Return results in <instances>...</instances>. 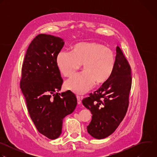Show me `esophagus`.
I'll use <instances>...</instances> for the list:
<instances>
[{"instance_id":"1","label":"esophagus","mask_w":157,"mask_h":157,"mask_svg":"<svg viewBox=\"0 0 157 157\" xmlns=\"http://www.w3.org/2000/svg\"><path fill=\"white\" fill-rule=\"evenodd\" d=\"M76 98H77V102H78V104H80L81 103V99H82V97H80L79 96H76Z\"/></svg>"}]
</instances>
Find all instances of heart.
<instances>
[{
    "instance_id": "heart-1",
    "label": "heart",
    "mask_w": 157,
    "mask_h": 157,
    "mask_svg": "<svg viewBox=\"0 0 157 157\" xmlns=\"http://www.w3.org/2000/svg\"><path fill=\"white\" fill-rule=\"evenodd\" d=\"M59 71L71 77L82 65L83 73L66 81L65 87L78 94H83L94 86L106 82L113 73L116 58L113 52L99 43L79 42L73 47L71 53L59 52L56 57Z\"/></svg>"
}]
</instances>
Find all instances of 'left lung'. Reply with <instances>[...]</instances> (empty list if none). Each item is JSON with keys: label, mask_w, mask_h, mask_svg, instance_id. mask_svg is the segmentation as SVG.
Instances as JSON below:
<instances>
[{"label": "left lung", "mask_w": 157, "mask_h": 157, "mask_svg": "<svg viewBox=\"0 0 157 157\" xmlns=\"http://www.w3.org/2000/svg\"><path fill=\"white\" fill-rule=\"evenodd\" d=\"M131 69L119 47L113 75L94 94L82 101L91 111L92 119L87 126L89 135L97 139L111 135L124 119L128 105L131 88Z\"/></svg>", "instance_id": "1"}]
</instances>
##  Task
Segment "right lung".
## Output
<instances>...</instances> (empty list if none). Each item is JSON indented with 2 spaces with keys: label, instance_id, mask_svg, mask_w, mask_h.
Returning a JSON list of instances; mask_svg holds the SVG:
<instances>
[{
  "label": "right lung",
  "instance_id": "right-lung-1",
  "mask_svg": "<svg viewBox=\"0 0 157 157\" xmlns=\"http://www.w3.org/2000/svg\"><path fill=\"white\" fill-rule=\"evenodd\" d=\"M64 40L51 35L36 36L27 49L22 65L20 89L30 116L38 131L47 138H58L63 119L77 105L70 91L61 93L63 80L56 64Z\"/></svg>",
  "mask_w": 157,
  "mask_h": 157
}]
</instances>
